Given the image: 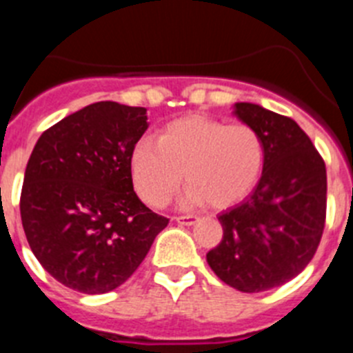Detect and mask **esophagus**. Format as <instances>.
<instances>
[{"instance_id": "34e87169", "label": "esophagus", "mask_w": 353, "mask_h": 353, "mask_svg": "<svg viewBox=\"0 0 353 353\" xmlns=\"http://www.w3.org/2000/svg\"><path fill=\"white\" fill-rule=\"evenodd\" d=\"M196 215H179V217H174V221L179 224H183V226H191V224L196 223Z\"/></svg>"}]
</instances>
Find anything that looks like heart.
I'll return each instance as SVG.
<instances>
[{
	"mask_svg": "<svg viewBox=\"0 0 353 353\" xmlns=\"http://www.w3.org/2000/svg\"><path fill=\"white\" fill-rule=\"evenodd\" d=\"M265 145L258 130L205 117H187L164 127L159 141L141 139L130 155L136 191L161 208L183 180L189 203L228 207L249 194L261 179Z\"/></svg>",
	"mask_w": 353,
	"mask_h": 353,
	"instance_id": "obj_1",
	"label": "heart"
}]
</instances>
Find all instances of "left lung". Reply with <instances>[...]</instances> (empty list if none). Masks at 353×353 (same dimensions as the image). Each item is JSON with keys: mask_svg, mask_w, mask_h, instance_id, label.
<instances>
[{"mask_svg": "<svg viewBox=\"0 0 353 353\" xmlns=\"http://www.w3.org/2000/svg\"><path fill=\"white\" fill-rule=\"evenodd\" d=\"M235 114L265 145L256 189L219 215L223 240L207 252L221 281L244 293L276 288L313 260L325 228V162L292 118L239 102Z\"/></svg>", "mask_w": 353, "mask_h": 353, "instance_id": "left-lung-1", "label": "left lung"}]
</instances>
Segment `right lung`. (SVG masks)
Instances as JSON below:
<instances>
[{"label": "right lung", "instance_id": "add662e5", "mask_svg": "<svg viewBox=\"0 0 353 353\" xmlns=\"http://www.w3.org/2000/svg\"><path fill=\"white\" fill-rule=\"evenodd\" d=\"M145 108L95 102L43 130L21 191L28 244L56 281L97 295L138 269L170 219L134 192L130 155Z\"/></svg>", "mask_w": 353, "mask_h": 353}]
</instances>
